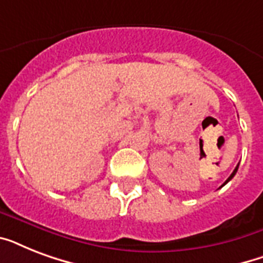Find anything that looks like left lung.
Returning a JSON list of instances; mask_svg holds the SVG:
<instances>
[{
	"instance_id": "obj_1",
	"label": "left lung",
	"mask_w": 263,
	"mask_h": 263,
	"mask_svg": "<svg viewBox=\"0 0 263 263\" xmlns=\"http://www.w3.org/2000/svg\"><path fill=\"white\" fill-rule=\"evenodd\" d=\"M237 169H239V164H237V165H236V168H235V171H233V172H232V175H231V176H229V177H228V179H227V181H225V183H224V184H222V185H225V184H227V183H228V181H229V180H231V179H232V177H233V176H235V175H236V172H237ZM222 185H221V187H222Z\"/></svg>"
}]
</instances>
